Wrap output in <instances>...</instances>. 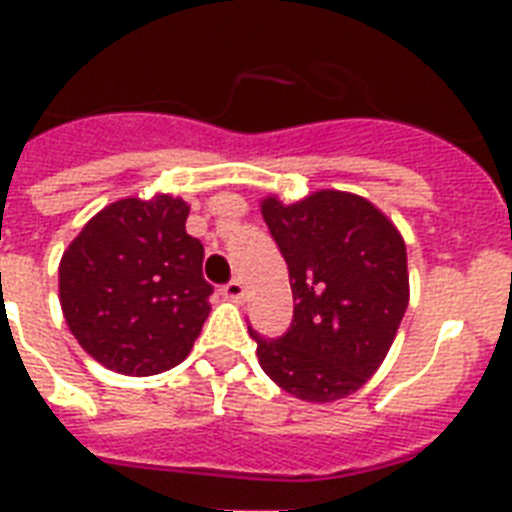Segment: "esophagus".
<instances>
[{"label": "esophagus", "instance_id": "1", "mask_svg": "<svg viewBox=\"0 0 512 512\" xmlns=\"http://www.w3.org/2000/svg\"><path fill=\"white\" fill-rule=\"evenodd\" d=\"M223 295L228 297V300H233V303H241V300H244V284H241L239 279H231L223 287Z\"/></svg>", "mask_w": 512, "mask_h": 512}]
</instances>
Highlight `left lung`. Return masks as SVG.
<instances>
[{"label": "left lung", "mask_w": 512, "mask_h": 512, "mask_svg": "<svg viewBox=\"0 0 512 512\" xmlns=\"http://www.w3.org/2000/svg\"><path fill=\"white\" fill-rule=\"evenodd\" d=\"M263 220L287 260L295 316L257 358L279 388L311 404L356 393L396 340L409 305L406 244L372 201L316 191L295 204L263 199Z\"/></svg>", "instance_id": "left-lung-1"}]
</instances>
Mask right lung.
Listing matches in <instances>:
<instances>
[{
	"label": "right lung",
	"instance_id": "obj_1",
	"mask_svg": "<svg viewBox=\"0 0 512 512\" xmlns=\"http://www.w3.org/2000/svg\"><path fill=\"white\" fill-rule=\"evenodd\" d=\"M167 193L100 209L60 257V308L95 361L132 377L183 361L209 316L204 247Z\"/></svg>",
	"mask_w": 512,
	"mask_h": 512
}]
</instances>
